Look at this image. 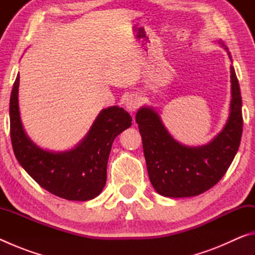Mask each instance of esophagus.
I'll return each instance as SVG.
<instances>
[{
    "mask_svg": "<svg viewBox=\"0 0 255 255\" xmlns=\"http://www.w3.org/2000/svg\"><path fill=\"white\" fill-rule=\"evenodd\" d=\"M124 103H125V108H126L128 111L133 112L139 108L141 101H140L139 96H137V94H129V96L125 99Z\"/></svg>",
    "mask_w": 255,
    "mask_h": 255,
    "instance_id": "1",
    "label": "esophagus"
}]
</instances>
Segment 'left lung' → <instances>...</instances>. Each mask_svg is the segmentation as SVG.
<instances>
[{
  "label": "left lung",
  "mask_w": 255,
  "mask_h": 255,
  "mask_svg": "<svg viewBox=\"0 0 255 255\" xmlns=\"http://www.w3.org/2000/svg\"><path fill=\"white\" fill-rule=\"evenodd\" d=\"M227 51V47L223 44ZM230 55V53H228ZM232 101L226 126L213 141L199 147L179 144L150 108L136 115L148 176L154 189L164 197L183 198L204 193L219 182L239 150L243 117L240 84L231 65Z\"/></svg>",
  "instance_id": "left-lung-1"
}]
</instances>
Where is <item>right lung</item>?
I'll use <instances>...</instances> for the list:
<instances>
[{
  "label": "right lung",
  "mask_w": 255,
  "mask_h": 255,
  "mask_svg": "<svg viewBox=\"0 0 255 255\" xmlns=\"http://www.w3.org/2000/svg\"><path fill=\"white\" fill-rule=\"evenodd\" d=\"M19 82L18 74L10 98V133L20 165L40 187L63 199L86 201L100 195L107 181L112 141L131 126L130 115L123 108H108L98 116L77 147L64 153L47 152L34 145L23 130L18 103Z\"/></svg>",
  "instance_id": "1"
}]
</instances>
